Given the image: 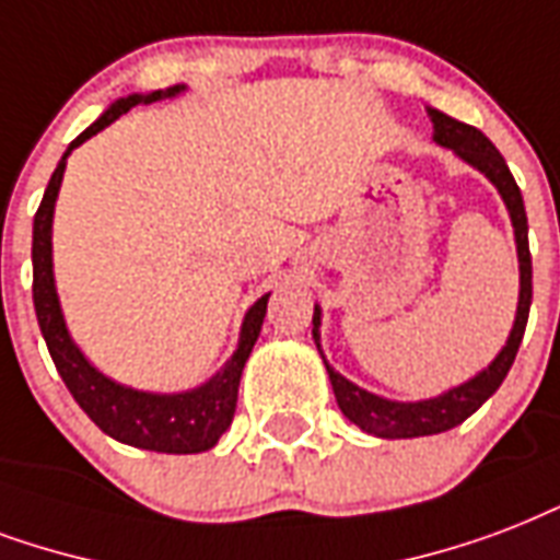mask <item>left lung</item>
<instances>
[{"label":"left lung","instance_id":"left-lung-1","mask_svg":"<svg viewBox=\"0 0 560 560\" xmlns=\"http://www.w3.org/2000/svg\"><path fill=\"white\" fill-rule=\"evenodd\" d=\"M429 110L434 128V143L443 149H452L460 161L476 166L481 176L488 178L490 185L497 187L502 202L508 208L511 225H514V243H517V261H520V299H517V317L511 326L505 347L499 349V355L490 361L481 373L467 378L464 384H455L450 390L432 396V399H420V402H396V399H384L378 394H370L355 382H349L347 375H340L335 366L328 364L323 349H319V326H323V311L314 305V343H317L323 364H326L328 382L335 390L337 408L343 411L349 422H355L358 429L373 438H387V441H402V438H425V434L450 432L455 425L472 417L481 405L488 402L490 396L497 394L499 384L505 382L508 370L517 358V349L523 343L528 323V308H532V255H528V220L523 194H520L517 182L508 170L505 158L499 155V149L490 143L479 128L467 126L452 119L438 108Z\"/></svg>","mask_w":560,"mask_h":560}]
</instances>
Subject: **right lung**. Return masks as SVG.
Wrapping results in <instances>:
<instances>
[{
  "label": "right lung",
  "instance_id": "right-lung-1",
  "mask_svg": "<svg viewBox=\"0 0 560 560\" xmlns=\"http://www.w3.org/2000/svg\"><path fill=\"white\" fill-rule=\"evenodd\" d=\"M185 91V84H173L166 91L128 93L122 100L110 102L108 108L102 110V117L84 128L61 155L49 185H46L40 208L34 213L32 232L34 314H37L43 340L49 347V355H52L67 390L81 405V411L88 413L108 438L128 443V446H138V450L166 452V455L208 452L211 446H217L225 429L232 425L243 366L249 361L252 347L261 335L270 293H264L258 302H252V308L246 311V317L241 323L237 347L208 382H202L199 387H190V390H178V394H152V390L128 387V384L114 382L110 375L96 370L88 361V355L81 352L79 343L72 340L70 328L63 323L61 299H58V290H55L52 270V220L63 170H67V158L72 155V149L81 147L84 140H91L93 135H100L102 128L110 126L122 114H128L135 105L173 100V96Z\"/></svg>",
  "mask_w": 560,
  "mask_h": 560
}]
</instances>
